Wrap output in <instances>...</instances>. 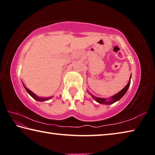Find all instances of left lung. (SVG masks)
<instances>
[{"mask_svg":"<svg viewBox=\"0 0 155 155\" xmlns=\"http://www.w3.org/2000/svg\"><path fill=\"white\" fill-rule=\"evenodd\" d=\"M130 78L129 81H128V83L127 85L125 86V87L122 89V90L120 91V92H118L117 94H115V95H114L113 97H111V100H110L109 101H107L106 99L104 98H96V96H94L92 94H91V96H92V98L95 100V101L96 102H98V103H101V104H113L115 102H116L117 101H119V100L122 98V97L124 95V94H126V92H127L128 89V87H129L130 85Z\"/></svg>","mask_w":155,"mask_h":155,"instance_id":"1","label":"left lung"}]
</instances>
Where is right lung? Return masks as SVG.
I'll return each mask as SVG.
<instances>
[{"instance_id":"obj_1","label":"right lung","mask_w":155,"mask_h":155,"mask_svg":"<svg viewBox=\"0 0 155 155\" xmlns=\"http://www.w3.org/2000/svg\"><path fill=\"white\" fill-rule=\"evenodd\" d=\"M25 86V85H24ZM25 88L26 89V90H27V92L30 94V95L33 97V98H34V99H35L36 101H47V100H48V99H51V98H40V97H38V96H37L35 94H34L33 92H32V91H31V90H28V89H27V87H25Z\"/></svg>"}]
</instances>
